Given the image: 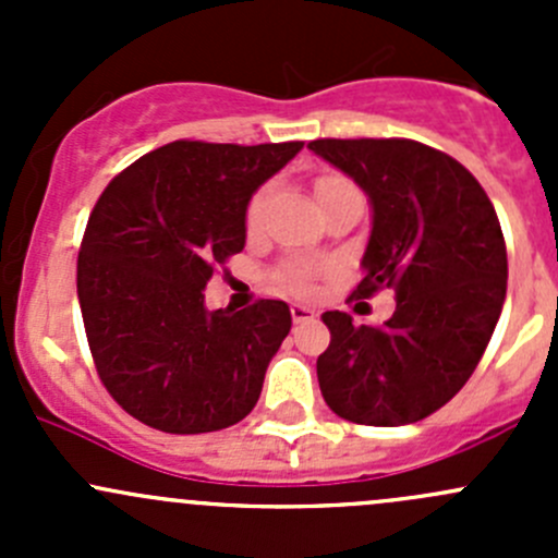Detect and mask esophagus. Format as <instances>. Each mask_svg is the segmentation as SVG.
Wrapping results in <instances>:
<instances>
[{
  "label": "esophagus",
  "instance_id": "34e87169",
  "mask_svg": "<svg viewBox=\"0 0 558 558\" xmlns=\"http://www.w3.org/2000/svg\"><path fill=\"white\" fill-rule=\"evenodd\" d=\"M291 318H294V324H305V320L315 318V311L305 305H291Z\"/></svg>",
  "mask_w": 558,
  "mask_h": 558
}]
</instances>
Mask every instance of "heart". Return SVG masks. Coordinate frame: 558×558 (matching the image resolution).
<instances>
[{
  "instance_id": "obj_1",
  "label": "heart",
  "mask_w": 558,
  "mask_h": 558,
  "mask_svg": "<svg viewBox=\"0 0 558 558\" xmlns=\"http://www.w3.org/2000/svg\"><path fill=\"white\" fill-rule=\"evenodd\" d=\"M269 191L272 189L264 185V189H258L256 194H253L251 205H247V216H245L247 232H256V229L262 227L264 210H267V202H269ZM315 194H318L320 205H329V202L340 199V196L359 194V191L356 185H353L351 180L342 178V174H320V178L315 180ZM311 278H313V269L305 267V264H289V267L280 272V283L291 291H305L307 286H311Z\"/></svg>"
}]
</instances>
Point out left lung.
I'll return each instance as SVG.
<instances>
[{
	"label": "left lung",
	"instance_id": "left-lung-1",
	"mask_svg": "<svg viewBox=\"0 0 558 558\" xmlns=\"http://www.w3.org/2000/svg\"><path fill=\"white\" fill-rule=\"evenodd\" d=\"M307 148L367 194L373 229L353 294L397 291L380 326L324 313L331 342L318 386L340 418L402 426L440 410L470 380L508 291L502 229L475 178L413 140H313Z\"/></svg>",
	"mask_w": 558,
	"mask_h": 558
}]
</instances>
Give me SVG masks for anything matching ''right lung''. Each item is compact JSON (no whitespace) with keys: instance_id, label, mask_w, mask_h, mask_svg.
<instances>
[{"instance_id":"add662e5","label":"right lung","mask_w":558,"mask_h":558,"mask_svg":"<svg viewBox=\"0 0 558 558\" xmlns=\"http://www.w3.org/2000/svg\"><path fill=\"white\" fill-rule=\"evenodd\" d=\"M302 143L165 145L99 196L77 256V300L107 391L143 424L202 435L243 421L291 331L262 300L207 311L213 267L245 247L247 202Z\"/></svg>"}]
</instances>
